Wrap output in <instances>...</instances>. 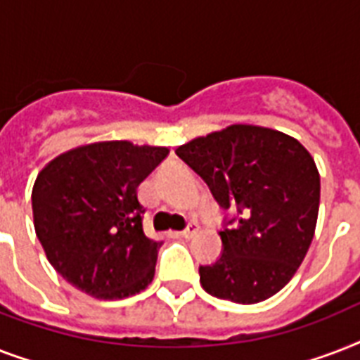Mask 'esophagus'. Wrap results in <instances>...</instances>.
<instances>
[{"label":"esophagus","instance_id":"obj_1","mask_svg":"<svg viewBox=\"0 0 360 360\" xmlns=\"http://www.w3.org/2000/svg\"><path fill=\"white\" fill-rule=\"evenodd\" d=\"M198 230H200V226H198L196 222H188V224H186L185 230L181 231V236L185 237V239H191V237L196 236Z\"/></svg>","mask_w":360,"mask_h":360}]
</instances>
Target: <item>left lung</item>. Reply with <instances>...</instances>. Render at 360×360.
Returning a JSON list of instances; mask_svg holds the SVG:
<instances>
[{
	"label": "left lung",
	"instance_id": "8db88e82",
	"mask_svg": "<svg viewBox=\"0 0 360 360\" xmlns=\"http://www.w3.org/2000/svg\"><path fill=\"white\" fill-rule=\"evenodd\" d=\"M220 207L222 254L200 265L209 295L254 304L278 293L307 256L319 211V174L310 153L278 130L231 124L175 149Z\"/></svg>",
	"mask_w": 360,
	"mask_h": 360
}]
</instances>
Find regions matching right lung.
Masks as SVG:
<instances>
[{"mask_svg":"<svg viewBox=\"0 0 360 360\" xmlns=\"http://www.w3.org/2000/svg\"><path fill=\"white\" fill-rule=\"evenodd\" d=\"M166 147L98 141L59 155L37 175L31 205L48 262L97 299H124L151 284L160 243L143 233L138 185Z\"/></svg>","mask_w":360,"mask_h":360,"instance_id":"1","label":"right lung"}]
</instances>
